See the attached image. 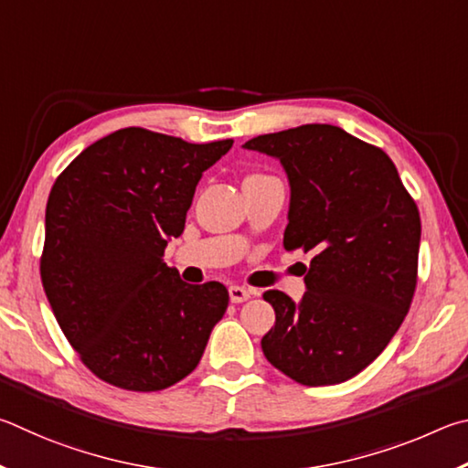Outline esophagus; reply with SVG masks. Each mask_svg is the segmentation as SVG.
<instances>
[{"label": "esophagus", "mask_w": 468, "mask_h": 468, "mask_svg": "<svg viewBox=\"0 0 468 468\" xmlns=\"http://www.w3.org/2000/svg\"><path fill=\"white\" fill-rule=\"evenodd\" d=\"M229 293H232V298H236V300H242V296H244L242 288H229Z\"/></svg>", "instance_id": "obj_1"}]
</instances>
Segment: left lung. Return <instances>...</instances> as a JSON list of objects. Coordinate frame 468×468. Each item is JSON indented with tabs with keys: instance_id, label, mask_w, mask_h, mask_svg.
<instances>
[{
	"instance_id": "left-lung-1",
	"label": "left lung",
	"mask_w": 468,
	"mask_h": 468,
	"mask_svg": "<svg viewBox=\"0 0 468 468\" xmlns=\"http://www.w3.org/2000/svg\"><path fill=\"white\" fill-rule=\"evenodd\" d=\"M209 166L207 145L122 129L55 180L43 288L81 362L112 387L152 392L180 382L226 313L224 285L162 259Z\"/></svg>"
}]
</instances>
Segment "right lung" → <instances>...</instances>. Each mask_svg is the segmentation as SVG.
Instances as JSON below:
<instances>
[{"label": "right lung", "instance_id": "obj_1", "mask_svg": "<svg viewBox=\"0 0 468 468\" xmlns=\"http://www.w3.org/2000/svg\"><path fill=\"white\" fill-rule=\"evenodd\" d=\"M247 150L282 162L290 183L285 250L313 252L306 293L275 296L261 347L306 387L354 378L378 357L411 306L421 221L395 164L335 125L259 135Z\"/></svg>", "mask_w": 468, "mask_h": 468}]
</instances>
